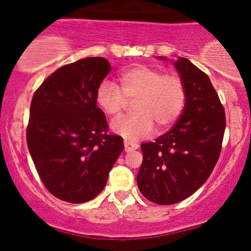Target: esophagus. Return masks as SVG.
<instances>
[{"label":"esophagus","instance_id":"esophagus-1","mask_svg":"<svg viewBox=\"0 0 251 251\" xmlns=\"http://www.w3.org/2000/svg\"><path fill=\"white\" fill-rule=\"evenodd\" d=\"M125 147L126 152H130V151H135L139 147V145L135 142H130V140H125Z\"/></svg>","mask_w":251,"mask_h":251}]
</instances>
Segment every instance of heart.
Instances as JSON below:
<instances>
[{"label": "heart", "mask_w": 251, "mask_h": 251, "mask_svg": "<svg viewBox=\"0 0 251 251\" xmlns=\"http://www.w3.org/2000/svg\"><path fill=\"white\" fill-rule=\"evenodd\" d=\"M136 98V114L122 116L112 126L114 132L129 140L150 136L155 123L161 129L173 125L185 106L186 87L176 74L136 66L120 73L119 85L102 81L96 92L97 105L109 116H119L126 107L128 99Z\"/></svg>", "instance_id": "1"}]
</instances>
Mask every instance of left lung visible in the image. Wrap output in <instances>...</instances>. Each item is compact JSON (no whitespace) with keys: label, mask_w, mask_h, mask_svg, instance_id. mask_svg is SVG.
<instances>
[{"label":"left lung","mask_w":251,"mask_h":251,"mask_svg":"<svg viewBox=\"0 0 251 251\" xmlns=\"http://www.w3.org/2000/svg\"><path fill=\"white\" fill-rule=\"evenodd\" d=\"M174 65L186 87L183 113L173 129L140 145L143 163L137 175L140 193L157 204L178 203L205 183L221 155L226 126L208 75L186 58Z\"/></svg>","instance_id":"1"}]
</instances>
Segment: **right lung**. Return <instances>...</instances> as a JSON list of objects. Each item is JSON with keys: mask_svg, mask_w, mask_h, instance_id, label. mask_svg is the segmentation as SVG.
I'll return each instance as SVG.
<instances>
[{"mask_svg": "<svg viewBox=\"0 0 251 251\" xmlns=\"http://www.w3.org/2000/svg\"><path fill=\"white\" fill-rule=\"evenodd\" d=\"M109 72L105 58H84L58 68L33 96L27 146L44 186L63 201L97 197L125 149L122 137L107 133L96 101Z\"/></svg>", "mask_w": 251, "mask_h": 251, "instance_id": "add662e5", "label": "right lung"}]
</instances>
